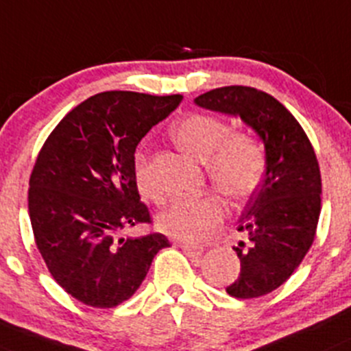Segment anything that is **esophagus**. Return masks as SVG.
I'll list each match as a JSON object with an SVG mask.
<instances>
[{
    "label": "esophagus",
    "mask_w": 351,
    "mask_h": 351,
    "mask_svg": "<svg viewBox=\"0 0 351 351\" xmlns=\"http://www.w3.org/2000/svg\"><path fill=\"white\" fill-rule=\"evenodd\" d=\"M179 248H181L188 256H199L203 253V246L189 245V243H179Z\"/></svg>",
    "instance_id": "34e87169"
}]
</instances>
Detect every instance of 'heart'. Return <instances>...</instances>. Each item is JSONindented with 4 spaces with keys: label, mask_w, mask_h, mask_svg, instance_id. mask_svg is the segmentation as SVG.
Wrapping results in <instances>:
<instances>
[{
    "label": "heart",
    "mask_w": 351,
    "mask_h": 351,
    "mask_svg": "<svg viewBox=\"0 0 351 351\" xmlns=\"http://www.w3.org/2000/svg\"><path fill=\"white\" fill-rule=\"evenodd\" d=\"M179 148L193 158L205 162L213 184L229 199L241 202L262 184L267 170L263 146L248 134H229L228 123L215 117L195 113L179 120L172 128ZM134 181L146 198H158L152 179L148 155L134 153ZM223 217V203L213 193L179 198L158 215V228L182 241H203Z\"/></svg>",
    "instance_id": "b5f03b06"
}]
</instances>
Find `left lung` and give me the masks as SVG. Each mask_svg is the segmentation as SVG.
Segmentation results:
<instances>
[{
	"label": "left lung",
	"instance_id": "1",
	"mask_svg": "<svg viewBox=\"0 0 351 351\" xmlns=\"http://www.w3.org/2000/svg\"><path fill=\"white\" fill-rule=\"evenodd\" d=\"M195 103L239 117L263 143L265 178L238 222L246 243L232 246L241 272L226 288L234 298H258L289 279L315 238L322 195L315 152L285 105L258 89L226 86L199 95Z\"/></svg>",
	"mask_w": 351,
	"mask_h": 351
}]
</instances>
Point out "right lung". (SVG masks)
Instances as JSON below:
<instances>
[{"instance_id":"1","label":"right lung","mask_w":351,"mask_h":351,"mask_svg":"<svg viewBox=\"0 0 351 351\" xmlns=\"http://www.w3.org/2000/svg\"><path fill=\"white\" fill-rule=\"evenodd\" d=\"M181 95L106 91L66 113L39 152L29 181L36 245L53 279L95 308H113L145 281L170 246L160 232H120L149 222L134 181V153Z\"/></svg>"}]
</instances>
